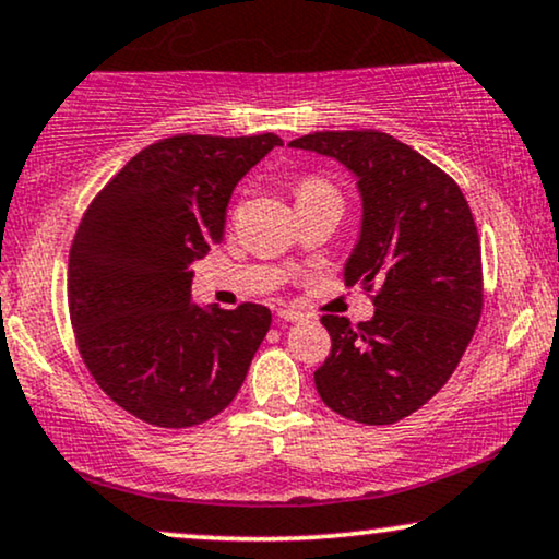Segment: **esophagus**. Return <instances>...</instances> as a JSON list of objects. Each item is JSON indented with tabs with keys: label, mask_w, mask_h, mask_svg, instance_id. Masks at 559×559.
I'll return each instance as SVG.
<instances>
[{
	"label": "esophagus",
	"mask_w": 559,
	"mask_h": 559,
	"mask_svg": "<svg viewBox=\"0 0 559 559\" xmlns=\"http://www.w3.org/2000/svg\"><path fill=\"white\" fill-rule=\"evenodd\" d=\"M277 316L282 318V321H287V323H300V321H306V313H300V310H293V308H280Z\"/></svg>",
	"instance_id": "obj_1"
}]
</instances>
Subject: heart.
Wrapping results in <instances>:
<instances>
[{
  "instance_id": "b5f03b06",
  "label": "heart",
  "mask_w": 559,
  "mask_h": 559,
  "mask_svg": "<svg viewBox=\"0 0 559 559\" xmlns=\"http://www.w3.org/2000/svg\"><path fill=\"white\" fill-rule=\"evenodd\" d=\"M297 200H308V198H321V194H333L336 198V190L329 182H323V179L318 177H308L302 179L300 185H297Z\"/></svg>"
}]
</instances>
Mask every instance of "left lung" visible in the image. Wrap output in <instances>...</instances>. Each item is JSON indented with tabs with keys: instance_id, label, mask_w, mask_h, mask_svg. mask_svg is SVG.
I'll return each mask as SVG.
<instances>
[{
	"instance_id": "left-lung-1",
	"label": "left lung",
	"mask_w": 559,
	"mask_h": 559,
	"mask_svg": "<svg viewBox=\"0 0 559 559\" xmlns=\"http://www.w3.org/2000/svg\"><path fill=\"white\" fill-rule=\"evenodd\" d=\"M293 148L336 158L357 182L359 238L346 285L377 287L374 316H323L321 401L349 421L395 424L444 388L483 310L480 238L452 177L380 130H323Z\"/></svg>"
}]
</instances>
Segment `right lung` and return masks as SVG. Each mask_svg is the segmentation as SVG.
I'll use <instances>...</instances> for the list:
<instances>
[{
    "mask_svg": "<svg viewBox=\"0 0 559 559\" xmlns=\"http://www.w3.org/2000/svg\"><path fill=\"white\" fill-rule=\"evenodd\" d=\"M262 135H174L135 154L94 198L69 257V313L84 365L120 408L187 429L228 408L272 325L270 308L192 302V264L221 243Z\"/></svg>",
    "mask_w": 559,
    "mask_h": 559,
    "instance_id": "add662e5",
    "label": "right lung"
}]
</instances>
